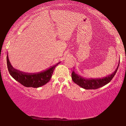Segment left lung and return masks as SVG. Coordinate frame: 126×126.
<instances>
[{
    "label": "left lung",
    "mask_w": 126,
    "mask_h": 126,
    "mask_svg": "<svg viewBox=\"0 0 126 126\" xmlns=\"http://www.w3.org/2000/svg\"><path fill=\"white\" fill-rule=\"evenodd\" d=\"M119 63H120V60H119V64L115 71L111 74L108 76L107 77L99 78V79H86V78L82 77V76H79L76 74L74 71H73L71 73V78L75 83L79 85V87H82V88L85 89V90H95V89L101 88L103 86L106 85L112 80L117 72Z\"/></svg>",
    "instance_id": "1"
}]
</instances>
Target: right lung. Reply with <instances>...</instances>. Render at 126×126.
I'll return each instance as SVG.
<instances>
[{"mask_svg": "<svg viewBox=\"0 0 126 126\" xmlns=\"http://www.w3.org/2000/svg\"><path fill=\"white\" fill-rule=\"evenodd\" d=\"M58 63L48 69L36 73H27L19 71L12 66L7 55V65L9 72L14 79L26 87L38 88L47 83L51 79L52 74L56 67L59 64Z\"/></svg>", "mask_w": 126, "mask_h": 126, "instance_id": "obj_1", "label": "right lung"}]
</instances>
